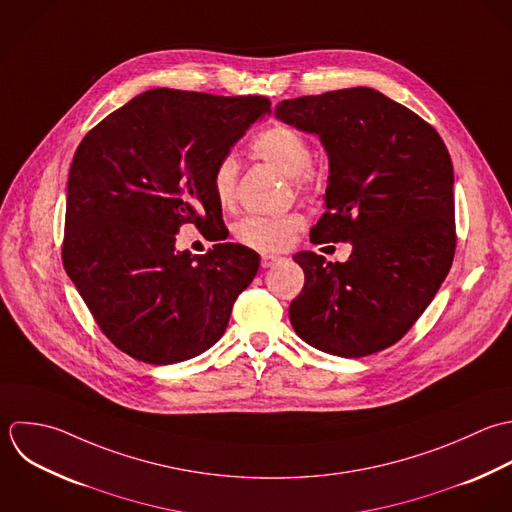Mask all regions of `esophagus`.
Listing matches in <instances>:
<instances>
[{
	"mask_svg": "<svg viewBox=\"0 0 512 512\" xmlns=\"http://www.w3.org/2000/svg\"><path fill=\"white\" fill-rule=\"evenodd\" d=\"M279 261H281L279 255H263V257H261V267H263V269H269V267H273V265L279 263Z\"/></svg>",
	"mask_w": 512,
	"mask_h": 512,
	"instance_id": "esophagus-1",
	"label": "esophagus"
}]
</instances>
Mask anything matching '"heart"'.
<instances>
[{
  "mask_svg": "<svg viewBox=\"0 0 512 512\" xmlns=\"http://www.w3.org/2000/svg\"><path fill=\"white\" fill-rule=\"evenodd\" d=\"M253 153L291 175L299 189H313L319 183V175L311 165V143L297 127L289 123H275L259 133L253 141ZM237 177L239 165L235 157L227 155L215 165L211 173V189L221 207H231L235 203ZM303 227L305 217L301 213L247 215L235 225V237L249 249L275 253L291 245Z\"/></svg>",
  "mask_w": 512,
  "mask_h": 512,
  "instance_id": "b5f03b06",
  "label": "heart"
}]
</instances>
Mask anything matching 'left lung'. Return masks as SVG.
<instances>
[{"label": "left lung", "mask_w": 512, "mask_h": 512, "mask_svg": "<svg viewBox=\"0 0 512 512\" xmlns=\"http://www.w3.org/2000/svg\"><path fill=\"white\" fill-rule=\"evenodd\" d=\"M277 117L317 133L329 153L327 211L311 241L351 243L345 263L301 251L295 333L347 359L379 353L417 323L457 247L453 163L437 129L371 87L285 99Z\"/></svg>", "instance_id": "1"}]
</instances>
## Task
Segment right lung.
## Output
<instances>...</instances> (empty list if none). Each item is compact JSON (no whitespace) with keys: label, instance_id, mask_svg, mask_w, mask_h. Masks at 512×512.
I'll return each mask as SVG.
<instances>
[{"label":"right lung","instance_id":"right-lung-1","mask_svg":"<svg viewBox=\"0 0 512 512\" xmlns=\"http://www.w3.org/2000/svg\"><path fill=\"white\" fill-rule=\"evenodd\" d=\"M261 95L149 89L81 139L67 179L61 259L101 333L125 355L171 365L201 355L227 329L259 269L243 245L175 251L193 223L227 239L211 189L215 165L259 117Z\"/></svg>","mask_w":512,"mask_h":512}]
</instances>
